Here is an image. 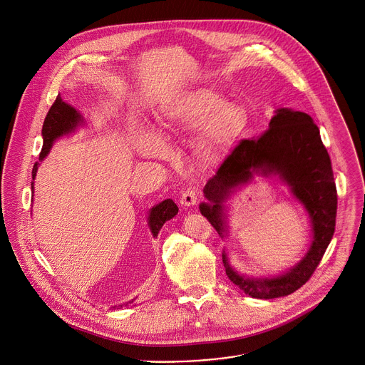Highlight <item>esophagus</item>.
Here are the masks:
<instances>
[{
    "instance_id": "esophagus-1",
    "label": "esophagus",
    "mask_w": 365,
    "mask_h": 365,
    "mask_svg": "<svg viewBox=\"0 0 365 365\" xmlns=\"http://www.w3.org/2000/svg\"><path fill=\"white\" fill-rule=\"evenodd\" d=\"M180 202L184 207H194L198 204V194L194 190H187L182 192Z\"/></svg>"
}]
</instances>
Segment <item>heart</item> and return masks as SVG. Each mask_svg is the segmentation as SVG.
<instances>
[{
	"mask_svg": "<svg viewBox=\"0 0 365 365\" xmlns=\"http://www.w3.org/2000/svg\"><path fill=\"white\" fill-rule=\"evenodd\" d=\"M161 125L167 130H195V151L204 161H214L242 131L245 115L241 108L208 88H197L170 98L160 112ZM138 148L145 155H160L163 144L143 135Z\"/></svg>",
	"mask_w": 365,
	"mask_h": 365,
	"instance_id": "b5f03b06",
	"label": "heart"
}]
</instances>
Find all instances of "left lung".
Listing matches in <instances>:
<instances>
[{
  "label": "left lung",
  "instance_id": "8db88e82",
  "mask_svg": "<svg viewBox=\"0 0 365 365\" xmlns=\"http://www.w3.org/2000/svg\"><path fill=\"white\" fill-rule=\"evenodd\" d=\"M253 174L279 175L292 194L304 205L313 227V241L306 256L289 272L276 277H245L231 267L222 255L225 272L246 294L274 299L292 294L314 273L333 238L337 215V190L330 155L313 119L290 109H277L269 128L253 138H243L225 157L204 188L208 202L201 214L224 238L227 225L224 202L232 190L252 180Z\"/></svg>",
  "mask_w": 365,
  "mask_h": 365
}]
</instances>
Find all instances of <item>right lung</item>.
<instances>
[{
	"mask_svg": "<svg viewBox=\"0 0 365 365\" xmlns=\"http://www.w3.org/2000/svg\"><path fill=\"white\" fill-rule=\"evenodd\" d=\"M83 123V118H82V115L76 110V109H73L71 105H68V103H65L62 99H61V96L58 95L56 96V99H55V102H53V105L51 106V109H49V112H48V115H46V118H45V122H43V125H42V138H43V144H42V151H41V154H39V160H43L46 155H48V153H49V150H51V147H52V144H53V141L56 140V138H59V137H62V135H65V134H69V133H72V131H75V128L78 127V125H81ZM38 165H39V163H35L34 164V168H32V180L35 178V175H36V170H38ZM31 188H32V191H34V182H31ZM177 212H178V207L175 205V202L173 201V200H165V201H163V202H160L158 205H155V207H153L151 210H150V214H148V227H150V231H151V234H153V237L155 238L157 235H158V232H160V230L163 228V225L167 222V221H170L171 218H174L175 215H177ZM133 303V300L131 302H128V303H124V304H119V306H115V307H125V306H128V304H131Z\"/></svg>",
	"mask_w": 365,
	"mask_h": 365,
	"instance_id": "obj_1",
	"label": "right lung"
}]
</instances>
